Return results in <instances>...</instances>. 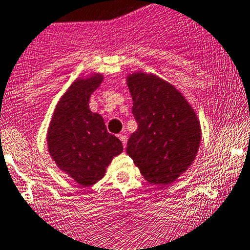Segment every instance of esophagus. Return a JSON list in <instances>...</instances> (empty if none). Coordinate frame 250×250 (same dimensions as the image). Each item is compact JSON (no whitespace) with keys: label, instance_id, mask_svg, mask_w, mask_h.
Segmentation results:
<instances>
[{"label":"esophagus","instance_id":"esophagus-1","mask_svg":"<svg viewBox=\"0 0 250 250\" xmlns=\"http://www.w3.org/2000/svg\"><path fill=\"white\" fill-rule=\"evenodd\" d=\"M118 138H120V140L122 141L123 147H125V145H127V139H128V138L125 137V135H123V134H120V135H118Z\"/></svg>","mask_w":250,"mask_h":250}]
</instances>
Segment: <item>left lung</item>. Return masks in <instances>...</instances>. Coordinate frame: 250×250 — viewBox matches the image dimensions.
<instances>
[{"label": "left lung", "mask_w": 250, "mask_h": 250, "mask_svg": "<svg viewBox=\"0 0 250 250\" xmlns=\"http://www.w3.org/2000/svg\"><path fill=\"white\" fill-rule=\"evenodd\" d=\"M127 83L138 129L125 150L148 183L169 185L197 155L200 122L170 83L144 72L129 75Z\"/></svg>", "instance_id": "left-lung-1"}]
</instances>
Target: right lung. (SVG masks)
Segmentation results:
<instances>
[{"label":"right lung","instance_id":"1","mask_svg":"<svg viewBox=\"0 0 250 250\" xmlns=\"http://www.w3.org/2000/svg\"><path fill=\"white\" fill-rule=\"evenodd\" d=\"M102 81L99 74L75 81L58 103L48 129L50 156L82 186L99 181L112 158L123 150L120 139L107 132L102 116L88 106Z\"/></svg>","mask_w":250,"mask_h":250}]
</instances>
